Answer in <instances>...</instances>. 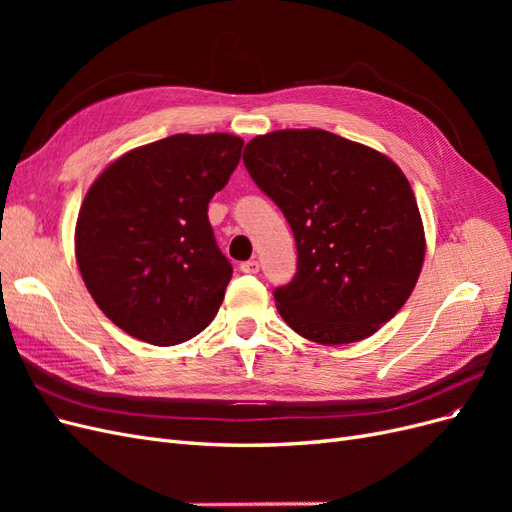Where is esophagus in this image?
<instances>
[{
  "label": "esophagus",
  "mask_w": 512,
  "mask_h": 512,
  "mask_svg": "<svg viewBox=\"0 0 512 512\" xmlns=\"http://www.w3.org/2000/svg\"><path fill=\"white\" fill-rule=\"evenodd\" d=\"M241 271H243V273H250V275L258 273V271H260L258 260H245V262H241Z\"/></svg>",
  "instance_id": "esophagus-1"
}]
</instances>
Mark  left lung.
<instances>
[{"label":"left lung","instance_id":"8db88e82","mask_svg":"<svg viewBox=\"0 0 512 512\" xmlns=\"http://www.w3.org/2000/svg\"><path fill=\"white\" fill-rule=\"evenodd\" d=\"M243 164L297 241V275L273 290L288 327L324 346L374 335L408 301L425 258L406 175L327 130L256 136Z\"/></svg>","mask_w":512,"mask_h":512}]
</instances>
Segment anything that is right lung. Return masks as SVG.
Listing matches in <instances>:
<instances>
[{"mask_svg": "<svg viewBox=\"0 0 512 512\" xmlns=\"http://www.w3.org/2000/svg\"><path fill=\"white\" fill-rule=\"evenodd\" d=\"M243 141L175 134L138 147L91 185L76 220V262L121 331L153 346L188 342L218 314L232 277L209 224Z\"/></svg>", "mask_w": 512, "mask_h": 512, "instance_id": "add662e5", "label": "right lung"}]
</instances>
